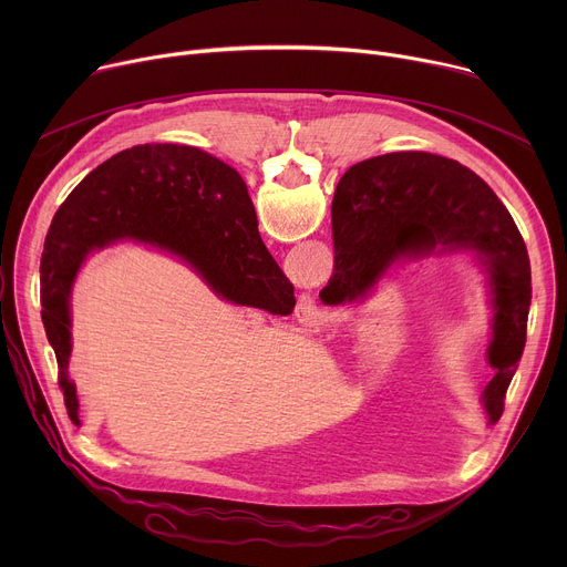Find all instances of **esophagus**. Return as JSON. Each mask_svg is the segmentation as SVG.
Wrapping results in <instances>:
<instances>
[{
  "label": "esophagus",
  "mask_w": 567,
  "mask_h": 567,
  "mask_svg": "<svg viewBox=\"0 0 567 567\" xmlns=\"http://www.w3.org/2000/svg\"><path fill=\"white\" fill-rule=\"evenodd\" d=\"M296 316H298V320L309 322V326H311V322H318L322 318V311L318 309V305L313 302L311 296H300L298 307H296Z\"/></svg>",
  "instance_id": "esophagus-1"
}]
</instances>
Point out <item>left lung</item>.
Instances as JSON below:
<instances>
[{"mask_svg":"<svg viewBox=\"0 0 567 567\" xmlns=\"http://www.w3.org/2000/svg\"><path fill=\"white\" fill-rule=\"evenodd\" d=\"M237 184L245 186L239 175ZM339 186L343 215L332 219L334 269L320 300L341 305L363 298L396 258L475 251L494 302L489 363L496 374L482 399L496 424L523 357L532 302L529 256L514 217L473 171L429 152L361 161ZM237 215L254 219V208L241 206Z\"/></svg>","mask_w":567,"mask_h":567,"instance_id":"8db88e82","label":"left lung"}]
</instances>
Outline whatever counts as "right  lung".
Segmentation results:
<instances>
[{
    "label": "right lung",
    "instance_id": "obj_1",
    "mask_svg": "<svg viewBox=\"0 0 567 567\" xmlns=\"http://www.w3.org/2000/svg\"><path fill=\"white\" fill-rule=\"evenodd\" d=\"M241 206L254 208L230 166L197 147L173 143L114 154L66 197L44 239L40 302L73 424L80 420L75 388L66 377L69 291L92 247L136 237L182 256L226 300L271 313L293 309V287L269 256L256 213L254 219L237 215Z\"/></svg>",
    "mask_w": 567,
    "mask_h": 567
}]
</instances>
